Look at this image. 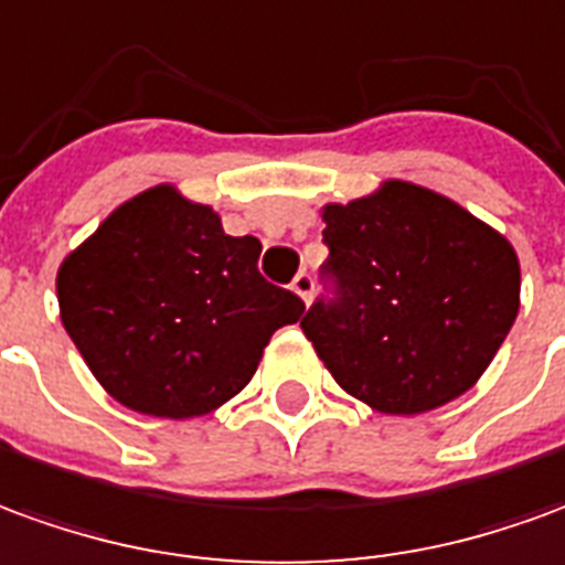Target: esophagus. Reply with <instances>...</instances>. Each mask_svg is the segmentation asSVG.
<instances>
[{
  "label": "esophagus",
  "mask_w": 565,
  "mask_h": 565,
  "mask_svg": "<svg viewBox=\"0 0 565 565\" xmlns=\"http://www.w3.org/2000/svg\"><path fill=\"white\" fill-rule=\"evenodd\" d=\"M313 276L310 274H298L295 276V282H291V291H295V295H298V298H301L303 303H310V298H313Z\"/></svg>",
  "instance_id": "obj_1"
}]
</instances>
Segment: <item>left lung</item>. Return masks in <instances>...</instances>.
Instances as JSON below:
<instances>
[{"mask_svg": "<svg viewBox=\"0 0 565 565\" xmlns=\"http://www.w3.org/2000/svg\"><path fill=\"white\" fill-rule=\"evenodd\" d=\"M334 298L301 319L340 390L414 417L471 390L520 310L518 252L444 194L390 179L322 210Z\"/></svg>", "mask_w": 565, "mask_h": 565, "instance_id": "obj_1", "label": "left lung"}]
</instances>
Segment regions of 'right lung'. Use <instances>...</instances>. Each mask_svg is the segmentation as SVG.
Masks as SVG:
<instances>
[{"instance_id": "right-lung-1", "label": "right lung", "mask_w": 565, "mask_h": 565, "mask_svg": "<svg viewBox=\"0 0 565 565\" xmlns=\"http://www.w3.org/2000/svg\"><path fill=\"white\" fill-rule=\"evenodd\" d=\"M262 243L173 185L121 203L57 270L63 328L115 402L148 417H203L255 374L303 301L258 274Z\"/></svg>"}]
</instances>
